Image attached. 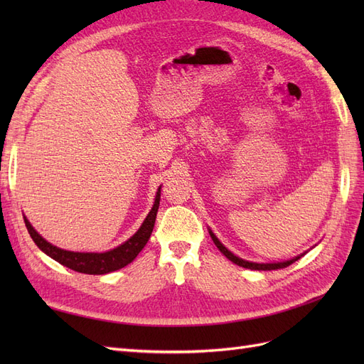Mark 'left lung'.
I'll use <instances>...</instances> for the list:
<instances>
[{
  "label": "left lung",
  "mask_w": 364,
  "mask_h": 364,
  "mask_svg": "<svg viewBox=\"0 0 364 364\" xmlns=\"http://www.w3.org/2000/svg\"><path fill=\"white\" fill-rule=\"evenodd\" d=\"M209 235H211V238H213V241L215 243V246L218 247V250L223 253V255L228 258V259H230L232 262H235V264H238V266H241V267H246V269H252V270H277V269H284V267H289L290 264H293L294 261H297L301 257H296V258H293V259H289V261H284V262H273V264H258V262H249V261H245V259H241V258H238V257H235L232 252H229L222 243H220L218 241V238L211 232V230H209Z\"/></svg>",
  "instance_id": "1"
}]
</instances>
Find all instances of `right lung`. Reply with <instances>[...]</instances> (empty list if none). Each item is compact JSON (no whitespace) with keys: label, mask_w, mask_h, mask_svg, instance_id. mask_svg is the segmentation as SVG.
Instances as JSON below:
<instances>
[{"label":"right lung","mask_w":364,"mask_h":364,"mask_svg":"<svg viewBox=\"0 0 364 364\" xmlns=\"http://www.w3.org/2000/svg\"><path fill=\"white\" fill-rule=\"evenodd\" d=\"M159 199H161V188L156 193L155 205H153L151 211L146 217L144 223H142L141 228L138 229V232L134 237H130L126 243L105 253H82V252H70V250L59 249L56 246L50 245L47 240H43L36 230L33 229V226L30 225V222L26 217H24V222H26L28 234L33 238V241L36 243V246L42 252H46L47 255L51 257L54 261H58L62 264V266L79 273L105 274L109 272L123 269L124 266H127V264L134 261L138 253L144 249L151 235L153 226H155L156 213L159 209Z\"/></svg>","instance_id":"obj_1"}]
</instances>
